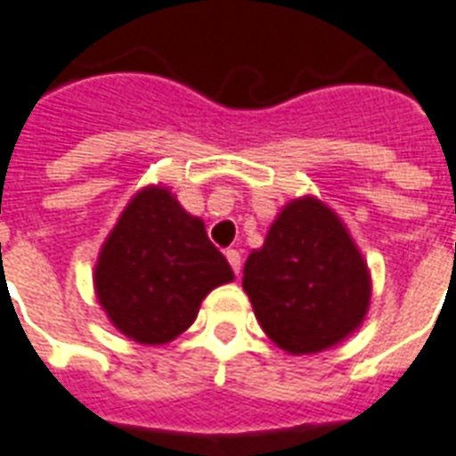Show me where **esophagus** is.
<instances>
[{"label": "esophagus", "mask_w": 456, "mask_h": 456, "mask_svg": "<svg viewBox=\"0 0 456 456\" xmlns=\"http://www.w3.org/2000/svg\"><path fill=\"white\" fill-rule=\"evenodd\" d=\"M225 257H228V263L233 267V273H240V253L238 250H225Z\"/></svg>", "instance_id": "34e87169"}]
</instances>
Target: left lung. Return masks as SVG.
I'll use <instances>...</instances> for the list:
<instances>
[{
    "mask_svg": "<svg viewBox=\"0 0 456 456\" xmlns=\"http://www.w3.org/2000/svg\"><path fill=\"white\" fill-rule=\"evenodd\" d=\"M243 289L273 344L306 356L361 329L373 282L346 223L316 196H299L277 213L263 248L248 255Z\"/></svg>",
    "mask_w": 456,
    "mask_h": 456,
    "instance_id": "left-lung-1",
    "label": "left lung"
}]
</instances>
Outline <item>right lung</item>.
<instances>
[{
  "label": "right lung",
  "mask_w": 456,
  "mask_h": 456,
  "mask_svg": "<svg viewBox=\"0 0 456 456\" xmlns=\"http://www.w3.org/2000/svg\"><path fill=\"white\" fill-rule=\"evenodd\" d=\"M233 280L201 218L161 183L132 196L100 248L93 273L110 324L144 346H161L183 334L206 295Z\"/></svg>",
  "instance_id": "add662e5"
}]
</instances>
